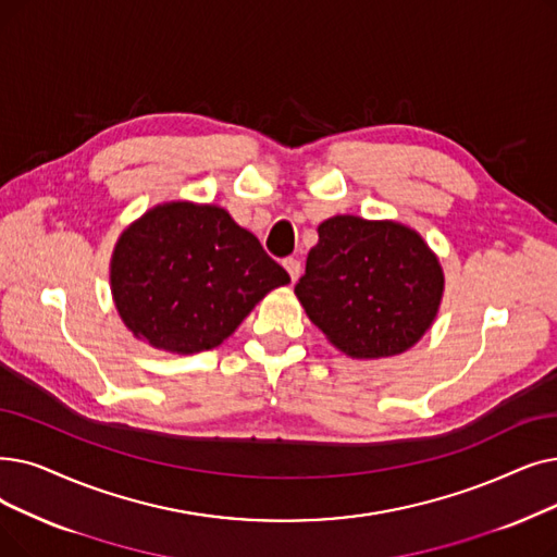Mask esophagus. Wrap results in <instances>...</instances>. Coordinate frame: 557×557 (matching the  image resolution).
I'll list each match as a JSON object with an SVG mask.
<instances>
[{"mask_svg":"<svg viewBox=\"0 0 557 557\" xmlns=\"http://www.w3.org/2000/svg\"><path fill=\"white\" fill-rule=\"evenodd\" d=\"M282 265L286 269L288 277H292V282H296V280L300 277V261H298V259L288 257V259H284V261H282Z\"/></svg>","mask_w":557,"mask_h":557,"instance_id":"esophagus-1","label":"esophagus"}]
</instances>
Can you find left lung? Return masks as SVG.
<instances>
[{"instance_id":"obj_1","label":"left lung","mask_w":557,"mask_h":557,"mask_svg":"<svg viewBox=\"0 0 557 557\" xmlns=\"http://www.w3.org/2000/svg\"><path fill=\"white\" fill-rule=\"evenodd\" d=\"M444 284L440 257L417 230L342 213L319 225L296 296L334 348L382 359L419 344L437 319Z\"/></svg>"}]
</instances>
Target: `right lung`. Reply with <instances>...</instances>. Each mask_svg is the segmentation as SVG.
I'll return each instance as SVG.
<instances>
[{
	"mask_svg": "<svg viewBox=\"0 0 557 557\" xmlns=\"http://www.w3.org/2000/svg\"><path fill=\"white\" fill-rule=\"evenodd\" d=\"M109 280L138 342L177 355L221 346L265 294L292 282L227 209L190 200L157 205L127 225Z\"/></svg>",
	"mask_w": 557,
	"mask_h": 557,
	"instance_id": "obj_1",
	"label": "right lung"
}]
</instances>
